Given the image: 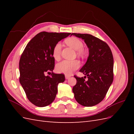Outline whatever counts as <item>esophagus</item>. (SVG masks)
<instances>
[{
    "label": "esophagus",
    "instance_id": "obj_1",
    "mask_svg": "<svg viewBox=\"0 0 134 134\" xmlns=\"http://www.w3.org/2000/svg\"><path fill=\"white\" fill-rule=\"evenodd\" d=\"M65 79H68L69 78H70V76L68 75V74H65Z\"/></svg>",
    "mask_w": 134,
    "mask_h": 134
}]
</instances>
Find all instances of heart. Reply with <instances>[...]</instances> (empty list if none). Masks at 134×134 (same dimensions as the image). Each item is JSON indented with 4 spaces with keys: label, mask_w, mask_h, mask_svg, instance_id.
Instances as JSON below:
<instances>
[{
    "label": "heart",
    "mask_w": 134,
    "mask_h": 134,
    "mask_svg": "<svg viewBox=\"0 0 134 134\" xmlns=\"http://www.w3.org/2000/svg\"><path fill=\"white\" fill-rule=\"evenodd\" d=\"M65 42L69 46L71 47L75 50L78 51L79 54H82L83 51V43L79 38L71 37L65 40ZM62 51V44L60 42L56 43L52 50V55L55 60L59 59ZM80 66V63L78 60L68 61L63 60V62L56 65V69L58 72L66 74H71L74 70L78 69Z\"/></svg>",
    "instance_id": "1"
}]
</instances>
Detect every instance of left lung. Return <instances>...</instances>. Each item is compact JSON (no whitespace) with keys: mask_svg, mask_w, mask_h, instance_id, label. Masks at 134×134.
<instances>
[{"mask_svg":"<svg viewBox=\"0 0 134 134\" xmlns=\"http://www.w3.org/2000/svg\"><path fill=\"white\" fill-rule=\"evenodd\" d=\"M84 40L89 49L86 63L79 70L87 76L84 78L74 76L76 84L72 92L77 102L85 107L98 104L106 96L113 79V58L108 44L90 34H71Z\"/></svg>","mask_w":134,"mask_h":134,"instance_id":"obj_1","label":"left lung"}]
</instances>
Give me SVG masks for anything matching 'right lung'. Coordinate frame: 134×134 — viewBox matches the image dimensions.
<instances>
[{"label": "right lung", "instance_id": "1", "mask_svg": "<svg viewBox=\"0 0 134 134\" xmlns=\"http://www.w3.org/2000/svg\"><path fill=\"white\" fill-rule=\"evenodd\" d=\"M71 33L41 32L28 43L19 60V82L27 98L35 106L43 107L54 100L59 83L65 81L62 74L52 72L55 59L52 50L55 44ZM52 73L51 77L46 73Z\"/></svg>", "mask_w": 134, "mask_h": 134}]
</instances>
